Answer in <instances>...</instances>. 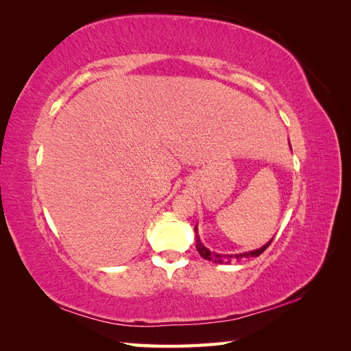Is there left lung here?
<instances>
[{"instance_id":"8db88e82","label":"left lung","mask_w":351,"mask_h":351,"mask_svg":"<svg viewBox=\"0 0 351 351\" xmlns=\"http://www.w3.org/2000/svg\"><path fill=\"white\" fill-rule=\"evenodd\" d=\"M291 146V145H289ZM195 232H196V249L199 252V255L205 258L206 261H213V263L215 264H229L230 261H240L243 258H256L259 256L261 253H263L268 245L271 244L273 238L268 243H265L263 247H259L256 250H250V252H244V253H237V255H223V253H215V252H211L210 249H206L205 245L202 244V241H200V238L197 235V226H195Z\"/></svg>"}]
</instances>
